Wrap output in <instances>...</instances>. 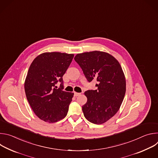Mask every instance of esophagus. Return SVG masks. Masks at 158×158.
Returning a JSON list of instances; mask_svg holds the SVG:
<instances>
[{
  "label": "esophagus",
  "mask_w": 158,
  "mask_h": 158,
  "mask_svg": "<svg viewBox=\"0 0 158 158\" xmlns=\"http://www.w3.org/2000/svg\"><path fill=\"white\" fill-rule=\"evenodd\" d=\"M79 95H81V93H74V96H75V97L79 96Z\"/></svg>",
  "instance_id": "1"
}]
</instances>
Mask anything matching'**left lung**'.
I'll list each match as a JSON object with an SVG mask.
<instances>
[{
	"mask_svg": "<svg viewBox=\"0 0 158 158\" xmlns=\"http://www.w3.org/2000/svg\"><path fill=\"white\" fill-rule=\"evenodd\" d=\"M74 60L89 82L98 81L97 90L84 93L87 102L82 107L89 122L101 124L119 110L126 93V79L122 67L110 54L102 51L77 54Z\"/></svg>",
	"mask_w": 158,
	"mask_h": 158,
	"instance_id": "8db88e82",
	"label": "left lung"
}]
</instances>
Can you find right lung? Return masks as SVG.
Listing matches in <instances>:
<instances>
[{
	"label": "right lung",
	"mask_w": 158,
	"mask_h": 158,
	"mask_svg": "<svg viewBox=\"0 0 158 158\" xmlns=\"http://www.w3.org/2000/svg\"><path fill=\"white\" fill-rule=\"evenodd\" d=\"M73 57V54L44 52L29 67L24 83L26 98L35 115L45 122H57L67 114L74 93L63 91L62 76Z\"/></svg>",
	"instance_id": "1"
}]
</instances>
